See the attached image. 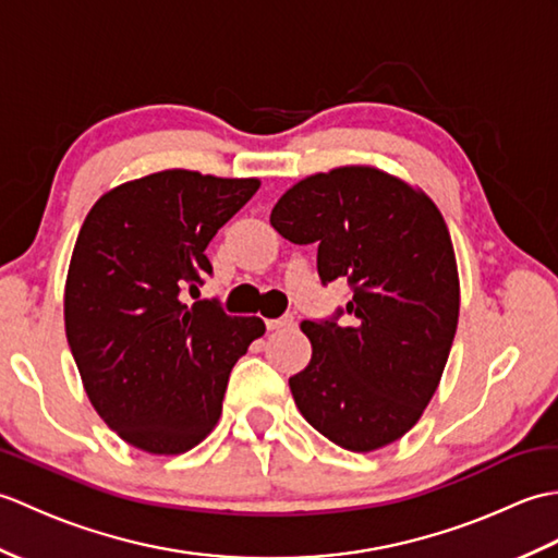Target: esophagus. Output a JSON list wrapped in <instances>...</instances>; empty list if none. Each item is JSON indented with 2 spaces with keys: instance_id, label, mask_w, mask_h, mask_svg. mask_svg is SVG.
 <instances>
[{
  "instance_id": "esophagus-1",
  "label": "esophagus",
  "mask_w": 558,
  "mask_h": 558,
  "mask_svg": "<svg viewBox=\"0 0 558 558\" xmlns=\"http://www.w3.org/2000/svg\"><path fill=\"white\" fill-rule=\"evenodd\" d=\"M292 324H294V316H292V314H286V316H280V318H268V322H266L268 330L288 328V326H292Z\"/></svg>"
}]
</instances>
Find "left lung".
Masks as SVG:
<instances>
[{
	"label": "left lung",
	"instance_id": "obj_1",
	"mask_svg": "<svg viewBox=\"0 0 558 558\" xmlns=\"http://www.w3.org/2000/svg\"><path fill=\"white\" fill-rule=\"evenodd\" d=\"M270 225L318 246L324 286L348 278L352 288L348 324L300 326L312 362L290 390L304 420L354 453L398 441L434 398L458 328L460 280L441 210L396 174L342 165L290 186Z\"/></svg>",
	"mask_w": 558,
	"mask_h": 558
}]
</instances>
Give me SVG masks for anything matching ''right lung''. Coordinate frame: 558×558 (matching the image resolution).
<instances>
[{"mask_svg":"<svg viewBox=\"0 0 558 558\" xmlns=\"http://www.w3.org/2000/svg\"><path fill=\"white\" fill-rule=\"evenodd\" d=\"M258 186L162 170L110 189L81 225L64 286L69 348L90 405L146 453L204 441L232 366L266 333L258 316L184 302L213 272L208 242Z\"/></svg>","mask_w":558,"mask_h":558,"instance_id":"obj_1","label":"right lung"}]
</instances>
